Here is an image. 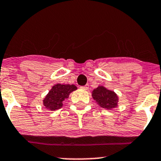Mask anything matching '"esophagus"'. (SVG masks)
<instances>
[{
    "mask_svg": "<svg viewBox=\"0 0 161 161\" xmlns=\"http://www.w3.org/2000/svg\"><path fill=\"white\" fill-rule=\"evenodd\" d=\"M88 87H89V86H88V84H87L84 86H81L80 88H82V89H84V90H87L88 88Z\"/></svg>",
    "mask_w": 161,
    "mask_h": 161,
    "instance_id": "34e87169",
    "label": "esophagus"
}]
</instances>
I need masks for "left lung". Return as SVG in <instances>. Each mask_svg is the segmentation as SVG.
Here are the masks:
<instances>
[{"mask_svg": "<svg viewBox=\"0 0 161 161\" xmlns=\"http://www.w3.org/2000/svg\"><path fill=\"white\" fill-rule=\"evenodd\" d=\"M92 97L101 108L108 110L117 106L118 97L114 92L107 89L104 86H99L92 92Z\"/></svg>", "mask_w": 161, "mask_h": 161, "instance_id": "obj_1", "label": "left lung"}]
</instances>
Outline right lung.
Segmentation results:
<instances>
[{"label": "right lung", "mask_w": 161, "mask_h": 161, "mask_svg": "<svg viewBox=\"0 0 161 161\" xmlns=\"http://www.w3.org/2000/svg\"><path fill=\"white\" fill-rule=\"evenodd\" d=\"M76 89L77 87L74 85H55L44 99V106L50 110L61 108L64 100L68 98L69 94Z\"/></svg>", "instance_id": "add662e5"}]
</instances>
